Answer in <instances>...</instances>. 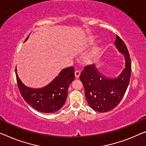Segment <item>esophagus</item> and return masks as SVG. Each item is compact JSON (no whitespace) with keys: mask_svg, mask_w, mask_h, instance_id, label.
Listing matches in <instances>:
<instances>
[{"mask_svg":"<svg viewBox=\"0 0 146 146\" xmlns=\"http://www.w3.org/2000/svg\"><path fill=\"white\" fill-rule=\"evenodd\" d=\"M75 77H77V78H79V76H80V71H79V70L75 71Z\"/></svg>","mask_w":146,"mask_h":146,"instance_id":"esophagus-1","label":"esophagus"}]
</instances>
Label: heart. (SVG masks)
<instances>
[{
	"label": "heart",
	"mask_w": 146,
	"mask_h": 146,
	"mask_svg": "<svg viewBox=\"0 0 146 146\" xmlns=\"http://www.w3.org/2000/svg\"><path fill=\"white\" fill-rule=\"evenodd\" d=\"M94 38H95L94 37V36H91V37L88 39V42H92L94 40Z\"/></svg>",
	"instance_id": "heart-1"
}]
</instances>
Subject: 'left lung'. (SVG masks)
I'll list each match as a JSON object with an SVG mask.
<instances>
[{
	"instance_id": "obj_1",
	"label": "left lung",
	"mask_w": 146,
	"mask_h": 146,
	"mask_svg": "<svg viewBox=\"0 0 146 146\" xmlns=\"http://www.w3.org/2000/svg\"><path fill=\"white\" fill-rule=\"evenodd\" d=\"M114 44L125 60V67L118 77H106L94 64L86 66L80 75L88 104L93 110L100 113L110 111L120 103L129 86L131 75V61L125 44L116 35Z\"/></svg>"
}]
</instances>
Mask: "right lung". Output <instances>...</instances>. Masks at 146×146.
<instances>
[{
    "label": "right lung",
    "instance_id": "obj_1",
    "mask_svg": "<svg viewBox=\"0 0 146 146\" xmlns=\"http://www.w3.org/2000/svg\"><path fill=\"white\" fill-rule=\"evenodd\" d=\"M29 38L25 39V42ZM17 83L23 98L36 110L42 113H55L64 105L67 96L69 84L75 79L74 67L62 69L52 82L46 86L39 88H30L21 82L17 73Z\"/></svg>",
    "mask_w": 146,
    "mask_h": 146
}]
</instances>
